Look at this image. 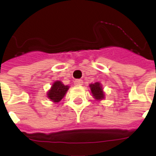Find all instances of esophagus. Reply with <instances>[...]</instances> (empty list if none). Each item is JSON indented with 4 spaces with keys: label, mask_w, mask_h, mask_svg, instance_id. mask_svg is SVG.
<instances>
[{
    "label": "esophagus",
    "mask_w": 156,
    "mask_h": 156,
    "mask_svg": "<svg viewBox=\"0 0 156 156\" xmlns=\"http://www.w3.org/2000/svg\"><path fill=\"white\" fill-rule=\"evenodd\" d=\"M83 82L82 80H76L74 81L75 86H81V85H83Z\"/></svg>",
    "instance_id": "1"
}]
</instances>
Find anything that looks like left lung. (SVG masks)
Wrapping results in <instances>:
<instances>
[{
  "label": "left lung",
  "instance_id": "left-lung-1",
  "mask_svg": "<svg viewBox=\"0 0 156 156\" xmlns=\"http://www.w3.org/2000/svg\"><path fill=\"white\" fill-rule=\"evenodd\" d=\"M91 91L92 96L97 101H101L105 99V92L103 90L102 85L99 82H96L94 83H90L89 85Z\"/></svg>",
  "mask_w": 156,
  "mask_h": 156
}]
</instances>
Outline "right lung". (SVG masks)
I'll use <instances>...</instances> for the list:
<instances>
[{
  "label": "right lung",
  "instance_id": "1",
  "mask_svg": "<svg viewBox=\"0 0 156 156\" xmlns=\"http://www.w3.org/2000/svg\"><path fill=\"white\" fill-rule=\"evenodd\" d=\"M69 86L64 85L60 80H57L52 83L51 89L47 92V97L54 103L59 102L65 97L68 91Z\"/></svg>",
  "mask_w": 156,
  "mask_h": 156
}]
</instances>
